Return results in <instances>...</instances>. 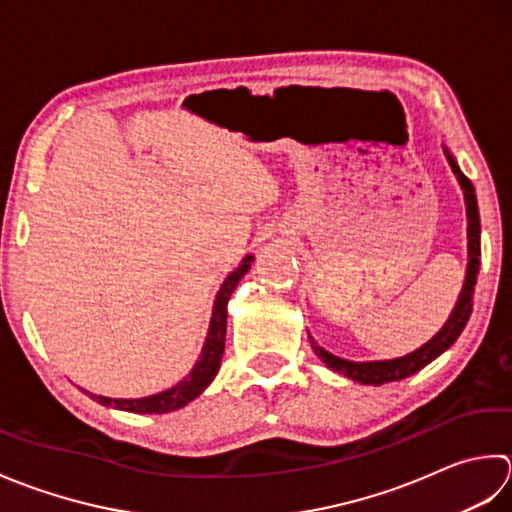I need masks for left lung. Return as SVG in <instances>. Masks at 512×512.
<instances>
[{
  "label": "left lung",
  "mask_w": 512,
  "mask_h": 512,
  "mask_svg": "<svg viewBox=\"0 0 512 512\" xmlns=\"http://www.w3.org/2000/svg\"><path fill=\"white\" fill-rule=\"evenodd\" d=\"M444 154L448 159V165H451L453 174L457 176V181L462 185L464 192V201H466V221H468V265H466V278H464V287L460 291V298H457L455 307L451 311V316L444 322V327L435 333V336L422 344L420 349H415L411 353H406L402 358H393V360H375V362H353V360H344L333 356V353L325 351L320 344L309 336L311 349H314L316 356L327 364L331 371L342 373L344 378H349L353 382L360 384H373V387H380V384L387 382H398L409 378V375L417 373L424 369L426 364L433 362L437 356L451 347V344L460 338V333L464 331L468 318H471L473 311V291L477 283V274H479V256H482V249H479V236H482V227H479V210H477V196H475V187L473 183L466 179L464 172L460 170V165L455 163L453 154L444 148Z\"/></svg>",
  "instance_id": "1"
}]
</instances>
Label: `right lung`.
Instances as JSON below:
<instances>
[{"label":"right lung","instance_id":"right-lung-1","mask_svg":"<svg viewBox=\"0 0 512 512\" xmlns=\"http://www.w3.org/2000/svg\"><path fill=\"white\" fill-rule=\"evenodd\" d=\"M254 263V256L249 254L243 258V263L238 265L232 274L225 278L214 300L212 309V320H210V331H207V340L203 344L201 358L194 364L187 378H183L179 384H174L172 389L161 391L156 395H148V398H134V400H119V398H103V395L88 393L92 400L99 404L114 406L119 411H130V413H170L176 409H183L185 404H190L194 398H198L210 382L216 378L218 367H221L223 351H225V333H227V302L232 291L236 289L238 280H241L249 267Z\"/></svg>","mask_w":512,"mask_h":512}]
</instances>
